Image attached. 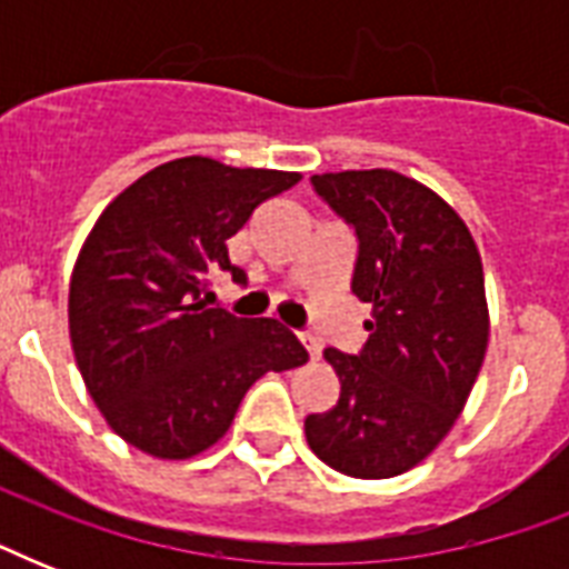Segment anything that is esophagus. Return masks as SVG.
Instances as JSON below:
<instances>
[{"mask_svg": "<svg viewBox=\"0 0 569 569\" xmlns=\"http://www.w3.org/2000/svg\"><path fill=\"white\" fill-rule=\"evenodd\" d=\"M301 342H303V348H307V351H310L312 360H319V355H321V342H319V337H312V333H301Z\"/></svg>", "mask_w": 569, "mask_h": 569, "instance_id": "obj_1", "label": "esophagus"}]
</instances>
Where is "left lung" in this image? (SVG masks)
<instances>
[{
    "label": "left lung",
    "instance_id": "obj_1",
    "mask_svg": "<svg viewBox=\"0 0 569 569\" xmlns=\"http://www.w3.org/2000/svg\"><path fill=\"white\" fill-rule=\"evenodd\" d=\"M316 194L357 232L351 292L372 303L360 355L325 351L339 401L303 422L307 442L351 478H392L431 455L485 363V268L467 223L405 173H316Z\"/></svg>",
    "mask_w": 569,
    "mask_h": 569
}]
</instances>
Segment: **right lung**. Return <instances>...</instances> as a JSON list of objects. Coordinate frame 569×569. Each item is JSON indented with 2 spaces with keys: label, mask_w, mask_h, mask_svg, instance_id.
<instances>
[{
  "label": "right lung",
  "mask_w": 569,
  "mask_h": 569,
  "mask_svg": "<svg viewBox=\"0 0 569 569\" xmlns=\"http://www.w3.org/2000/svg\"><path fill=\"white\" fill-rule=\"evenodd\" d=\"M298 180L186 156L144 173L97 218L70 277V342L93 405L129 446L194 458L227 433L253 380L307 363L280 321L203 303L218 271L248 280L227 239Z\"/></svg>",
  "instance_id": "1"
}]
</instances>
